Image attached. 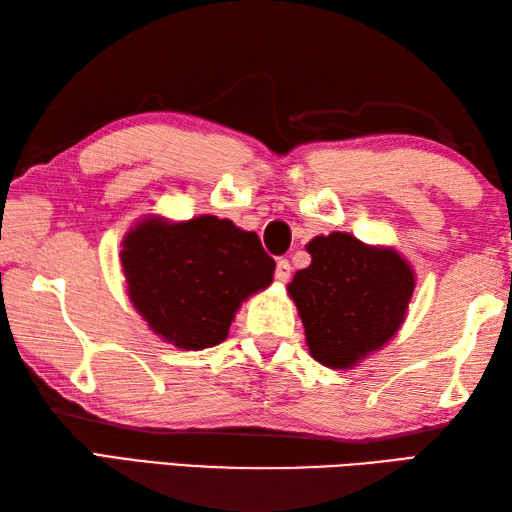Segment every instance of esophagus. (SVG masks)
<instances>
[{"label": "esophagus", "instance_id": "34e87169", "mask_svg": "<svg viewBox=\"0 0 512 512\" xmlns=\"http://www.w3.org/2000/svg\"><path fill=\"white\" fill-rule=\"evenodd\" d=\"M292 275V266L288 259H279L277 262V268H275V279L277 281H288Z\"/></svg>", "mask_w": 512, "mask_h": 512}]
</instances>
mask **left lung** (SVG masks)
<instances>
[{
	"label": "left lung",
	"mask_w": 512,
	"mask_h": 512,
	"mask_svg": "<svg viewBox=\"0 0 512 512\" xmlns=\"http://www.w3.org/2000/svg\"><path fill=\"white\" fill-rule=\"evenodd\" d=\"M306 248L312 262L297 270L288 292L310 354L325 367H352L405 321L413 270L396 250L367 246L347 233L319 235Z\"/></svg>",
	"instance_id": "8db88e82"
}]
</instances>
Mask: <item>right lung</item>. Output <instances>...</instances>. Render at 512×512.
I'll return each mask as SVG.
<instances>
[{
	"mask_svg": "<svg viewBox=\"0 0 512 512\" xmlns=\"http://www.w3.org/2000/svg\"><path fill=\"white\" fill-rule=\"evenodd\" d=\"M121 262L140 317L182 350L222 343L242 301L275 273L257 233L215 215L180 224L149 217L127 233Z\"/></svg>",
	"mask_w": 512,
	"mask_h": 512,
	"instance_id": "add662e5",
	"label": "right lung"
}]
</instances>
